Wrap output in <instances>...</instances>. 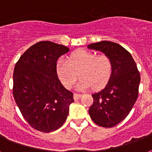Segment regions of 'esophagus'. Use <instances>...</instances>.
<instances>
[{
    "label": "esophagus",
    "mask_w": 152,
    "mask_h": 152,
    "mask_svg": "<svg viewBox=\"0 0 152 152\" xmlns=\"http://www.w3.org/2000/svg\"><path fill=\"white\" fill-rule=\"evenodd\" d=\"M81 96H82V95L81 94H78V93H74L73 94V97H74V99H75V100H76V99H79Z\"/></svg>",
    "instance_id": "34e87169"
}]
</instances>
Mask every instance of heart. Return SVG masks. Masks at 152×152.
<instances>
[{"label":"heart","instance_id":"heart-1","mask_svg":"<svg viewBox=\"0 0 152 152\" xmlns=\"http://www.w3.org/2000/svg\"><path fill=\"white\" fill-rule=\"evenodd\" d=\"M59 79L66 88H71L78 78L81 77L78 88L90 87L98 89L106 85L112 73L111 58L105 54L97 55L86 50L72 53L68 61L61 60L56 65Z\"/></svg>","mask_w":152,"mask_h":152}]
</instances>
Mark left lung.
<instances>
[{"instance_id":"left-lung-1","label":"left lung","mask_w":152,"mask_h":152,"mask_svg":"<svg viewBox=\"0 0 152 152\" xmlns=\"http://www.w3.org/2000/svg\"><path fill=\"white\" fill-rule=\"evenodd\" d=\"M101 51L112 62V73L106 86L91 95L93 104L89 115L95 124L112 127L127 117L137 99L140 75L131 53L121 45L100 41L88 46Z\"/></svg>"}]
</instances>
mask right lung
<instances>
[{
	"label": "right lung",
	"mask_w": 152,
	"mask_h": 152,
	"mask_svg": "<svg viewBox=\"0 0 152 152\" xmlns=\"http://www.w3.org/2000/svg\"><path fill=\"white\" fill-rule=\"evenodd\" d=\"M69 48L40 41L28 48L16 64L12 94L23 117L36 130L51 132L65 122L73 93L58 79L56 61Z\"/></svg>",
	"instance_id": "1"
}]
</instances>
